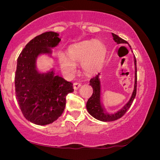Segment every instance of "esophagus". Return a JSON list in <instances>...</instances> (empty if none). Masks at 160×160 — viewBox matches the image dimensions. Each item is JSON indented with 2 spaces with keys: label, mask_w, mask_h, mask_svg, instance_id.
<instances>
[{
  "label": "esophagus",
  "mask_w": 160,
  "mask_h": 160,
  "mask_svg": "<svg viewBox=\"0 0 160 160\" xmlns=\"http://www.w3.org/2000/svg\"><path fill=\"white\" fill-rule=\"evenodd\" d=\"M73 86H74V89H75V90H77V89H78L81 86V84H80V82H74Z\"/></svg>",
  "instance_id": "esophagus-1"
}]
</instances>
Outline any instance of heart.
<instances>
[{
    "label": "heart",
    "mask_w": 160,
    "mask_h": 160,
    "mask_svg": "<svg viewBox=\"0 0 160 160\" xmlns=\"http://www.w3.org/2000/svg\"><path fill=\"white\" fill-rule=\"evenodd\" d=\"M105 46L100 40L84 41L69 49L68 57L58 54V62L62 72L70 78L76 72L77 64H81L82 71L87 74L98 72L105 57Z\"/></svg>",
    "instance_id": "b5f03b06"
}]
</instances>
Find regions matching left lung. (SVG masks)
Masks as SVG:
<instances>
[{"instance_id": "1", "label": "left lung", "mask_w": 160, "mask_h": 160, "mask_svg": "<svg viewBox=\"0 0 160 160\" xmlns=\"http://www.w3.org/2000/svg\"><path fill=\"white\" fill-rule=\"evenodd\" d=\"M112 36H113V40L117 43V44H124V43L128 44L127 41L122 39L117 34L112 33ZM129 47L130 49H132L130 46ZM134 63H135V83H134L133 92L127 103L116 113H108L105 111V109L103 107V104L102 102V86H101L100 81V73L90 80L89 85L92 87L93 93L90 98H89L88 102H86V109H87V111L89 112V114L92 116L96 120L102 121V122H111V121L117 120L120 119V117H122L126 113V112L128 111V108L131 107L134 98H135V95H136L137 87V67L136 58L135 56H134Z\"/></svg>"}]
</instances>
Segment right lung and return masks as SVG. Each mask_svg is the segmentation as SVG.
I'll use <instances>...</instances> for the list:
<instances>
[{"label": "right lung", "instance_id": "add662e5", "mask_svg": "<svg viewBox=\"0 0 160 160\" xmlns=\"http://www.w3.org/2000/svg\"><path fill=\"white\" fill-rule=\"evenodd\" d=\"M59 34L48 32L27 43L17 59L16 95L22 113L28 120L39 126L56 121L63 113L66 95L74 92L73 83L55 74L52 68L40 72L37 59L41 55L52 57V49L61 41Z\"/></svg>", "mask_w": 160, "mask_h": 160}]
</instances>
